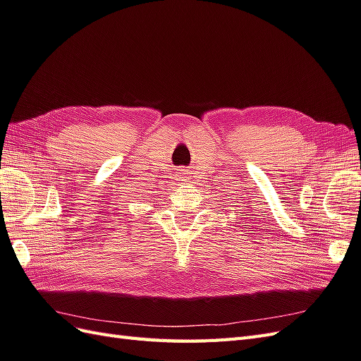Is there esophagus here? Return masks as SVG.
I'll return each mask as SVG.
<instances>
[{"mask_svg": "<svg viewBox=\"0 0 361 361\" xmlns=\"http://www.w3.org/2000/svg\"><path fill=\"white\" fill-rule=\"evenodd\" d=\"M183 173H184V172H181V175H183Z\"/></svg>", "mask_w": 361, "mask_h": 361, "instance_id": "obj_1", "label": "esophagus"}]
</instances>
